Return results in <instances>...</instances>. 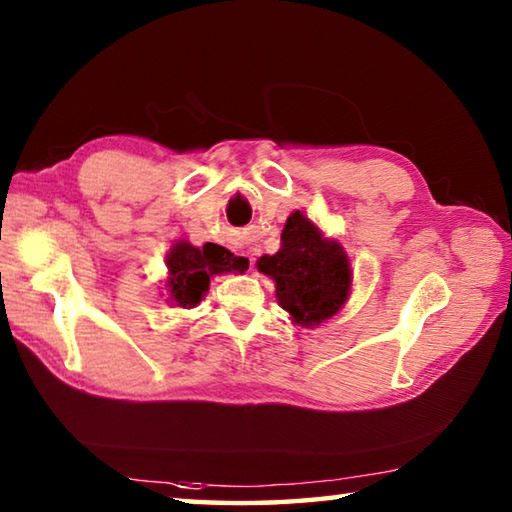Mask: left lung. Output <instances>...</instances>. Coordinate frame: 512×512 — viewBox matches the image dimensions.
Masks as SVG:
<instances>
[{"label": "left lung", "mask_w": 512, "mask_h": 512, "mask_svg": "<svg viewBox=\"0 0 512 512\" xmlns=\"http://www.w3.org/2000/svg\"><path fill=\"white\" fill-rule=\"evenodd\" d=\"M275 255L259 257L257 269L275 280L280 305L300 326H319L344 305L351 269L342 246L323 239L310 218L294 212Z\"/></svg>", "instance_id": "left-lung-1"}]
</instances>
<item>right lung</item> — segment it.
Returning a JSON list of instances; mask_svg holds the SVG:
<instances>
[{"label":"right lung","instance_id":"right-lung-1","mask_svg":"<svg viewBox=\"0 0 512 512\" xmlns=\"http://www.w3.org/2000/svg\"><path fill=\"white\" fill-rule=\"evenodd\" d=\"M170 278V296L180 307H196L202 294L209 289V278L225 271L248 269L241 257H234L230 250L216 243H205L202 248L191 243H175L166 259Z\"/></svg>","mask_w":512,"mask_h":512}]
</instances>
